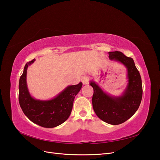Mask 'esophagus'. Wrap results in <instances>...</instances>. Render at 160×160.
<instances>
[{
	"mask_svg": "<svg viewBox=\"0 0 160 160\" xmlns=\"http://www.w3.org/2000/svg\"><path fill=\"white\" fill-rule=\"evenodd\" d=\"M89 79L88 76H87V75L82 76V77H81V81H82V83H83L84 85L89 84Z\"/></svg>",
	"mask_w": 160,
	"mask_h": 160,
	"instance_id": "esophagus-1",
	"label": "esophagus"
}]
</instances>
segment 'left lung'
Here are the masks:
<instances>
[{
  "mask_svg": "<svg viewBox=\"0 0 160 160\" xmlns=\"http://www.w3.org/2000/svg\"><path fill=\"white\" fill-rule=\"evenodd\" d=\"M108 53L110 60L120 62L127 69L128 84L122 95L113 96L91 80L89 85L93 88L92 105L100 119L111 125H119L126 122L139 107L143 93L142 79L132 58L120 51Z\"/></svg>",
  "mask_w": 160,
  "mask_h": 160,
  "instance_id": "8db88e82",
  "label": "left lung"
}]
</instances>
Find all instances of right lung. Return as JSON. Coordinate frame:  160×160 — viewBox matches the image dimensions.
Here are the masks:
<instances>
[{
    "label": "right lung",
    "instance_id": "add662e5",
    "mask_svg": "<svg viewBox=\"0 0 160 160\" xmlns=\"http://www.w3.org/2000/svg\"><path fill=\"white\" fill-rule=\"evenodd\" d=\"M34 59L24 67L19 79L18 101L23 113L34 123L46 128H55L64 123L71 113L72 104L83 83L69 85L54 98L40 100L30 94L27 83V69L35 62Z\"/></svg>",
    "mask_w": 160,
    "mask_h": 160
}]
</instances>
